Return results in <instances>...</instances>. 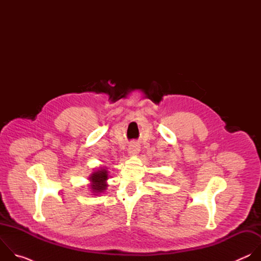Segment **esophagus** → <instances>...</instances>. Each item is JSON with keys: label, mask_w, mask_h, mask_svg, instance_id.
Segmentation results:
<instances>
[{"label": "esophagus", "mask_w": 261, "mask_h": 261, "mask_svg": "<svg viewBox=\"0 0 261 261\" xmlns=\"http://www.w3.org/2000/svg\"><path fill=\"white\" fill-rule=\"evenodd\" d=\"M139 150H140V147H139L138 143L132 142V143L129 145V147H128V153H129V155L134 156V155H137V154H138Z\"/></svg>", "instance_id": "obj_1"}]
</instances>
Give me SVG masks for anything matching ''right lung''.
I'll return each mask as SVG.
<instances>
[{
	"instance_id": "obj_1",
	"label": "right lung",
	"mask_w": 261,
	"mask_h": 261,
	"mask_svg": "<svg viewBox=\"0 0 261 261\" xmlns=\"http://www.w3.org/2000/svg\"><path fill=\"white\" fill-rule=\"evenodd\" d=\"M89 179L91 180L90 186L91 190L93 191L92 193H94V195H98L104 192V190H106V180L108 179V171L105 168L97 169L91 174Z\"/></svg>"
}]
</instances>
